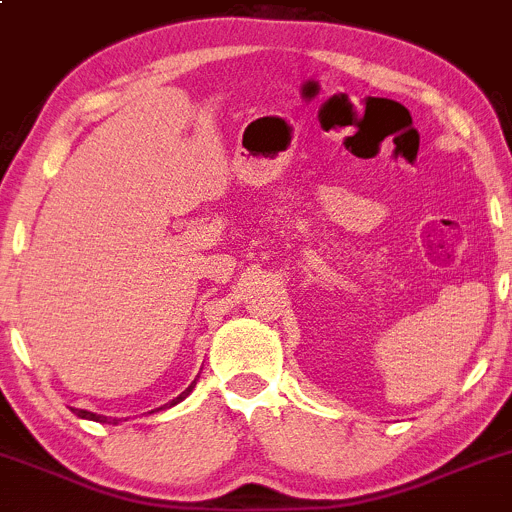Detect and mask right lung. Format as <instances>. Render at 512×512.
I'll return each instance as SVG.
<instances>
[{
	"label": "right lung",
	"mask_w": 512,
	"mask_h": 512,
	"mask_svg": "<svg viewBox=\"0 0 512 512\" xmlns=\"http://www.w3.org/2000/svg\"><path fill=\"white\" fill-rule=\"evenodd\" d=\"M194 382H197V379H194ZM194 382H192V384H189V387H187V389H184V392H182V394H179V397H177V399H172V402H170V407H172V404L182 402V399H184V397H187V394H189V392H192ZM76 414H78V416H81V419H91V421H100V424H105V421H108V424H118V421H120V419H108V416H100V414L86 412V409H76Z\"/></svg>",
	"instance_id": "obj_1"
}]
</instances>
